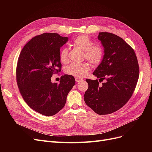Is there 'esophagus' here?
Returning <instances> with one entry per match:
<instances>
[{"mask_svg":"<svg viewBox=\"0 0 152 152\" xmlns=\"http://www.w3.org/2000/svg\"><path fill=\"white\" fill-rule=\"evenodd\" d=\"M75 80H76L77 82H80L81 80H82V79H80V78H75Z\"/></svg>","mask_w":152,"mask_h":152,"instance_id":"1","label":"esophagus"}]
</instances>
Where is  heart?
I'll return each mask as SVG.
<instances>
[{"label": "heart", "instance_id": "1", "mask_svg": "<svg viewBox=\"0 0 152 152\" xmlns=\"http://www.w3.org/2000/svg\"><path fill=\"white\" fill-rule=\"evenodd\" d=\"M75 47L83 50V56L87 60L93 65H98L102 62L103 57V49L99 44H93V41L87 35H80L76 37L73 42ZM69 50L67 48H63L60 50L59 59L61 63L66 64L69 61ZM91 69L89 63L80 64L73 63L66 68V74L76 78L84 77Z\"/></svg>", "mask_w": 152, "mask_h": 152}]
</instances>
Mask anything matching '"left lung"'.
<instances>
[{"instance_id":"obj_1","label":"left lung","mask_w":152,"mask_h":152,"mask_svg":"<svg viewBox=\"0 0 152 152\" xmlns=\"http://www.w3.org/2000/svg\"><path fill=\"white\" fill-rule=\"evenodd\" d=\"M98 39L104 48L102 61L93 74L105 80L86 79L89 87L86 104L99 115H107L121 108L131 98L139 78V65L134 49L120 37L99 32Z\"/></svg>"}]
</instances>
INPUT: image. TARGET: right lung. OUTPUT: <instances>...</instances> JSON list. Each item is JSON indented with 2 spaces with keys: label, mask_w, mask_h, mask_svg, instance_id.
I'll list each match as a JSON object with an SVG mask.
<instances>
[{
  "label": "right lung",
  "mask_w": 152,
  "mask_h": 152,
  "mask_svg": "<svg viewBox=\"0 0 152 152\" xmlns=\"http://www.w3.org/2000/svg\"><path fill=\"white\" fill-rule=\"evenodd\" d=\"M68 40L58 34L37 35L26 44L18 58L19 91L26 104L43 115L53 116L60 111L75 84L74 77L69 75H62L59 84L51 82L53 75L61 71L60 48Z\"/></svg>",
  "instance_id": "add662e5"
}]
</instances>
